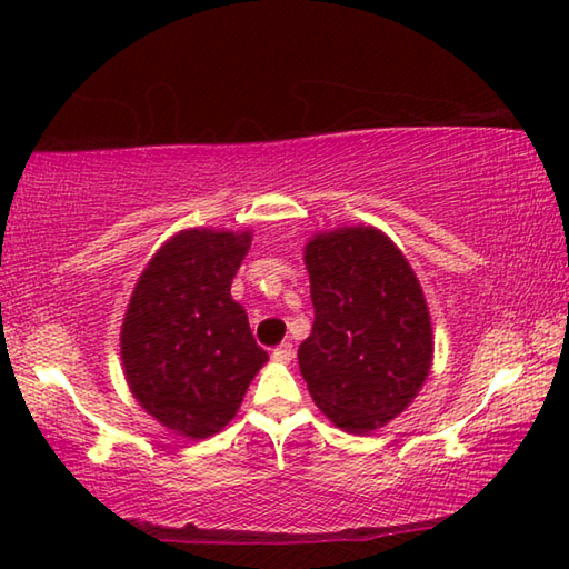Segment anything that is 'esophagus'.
<instances>
[{"mask_svg": "<svg viewBox=\"0 0 569 569\" xmlns=\"http://www.w3.org/2000/svg\"><path fill=\"white\" fill-rule=\"evenodd\" d=\"M276 361H291L293 359V343H281L273 349Z\"/></svg>", "mask_w": 569, "mask_h": 569, "instance_id": "1", "label": "esophagus"}]
</instances>
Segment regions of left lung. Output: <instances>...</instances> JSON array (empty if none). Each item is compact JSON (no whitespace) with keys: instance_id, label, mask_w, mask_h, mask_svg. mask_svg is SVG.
I'll return each instance as SVG.
<instances>
[{"instance_id":"1","label":"left lung","mask_w":569,"mask_h":569,"mask_svg":"<svg viewBox=\"0 0 569 569\" xmlns=\"http://www.w3.org/2000/svg\"><path fill=\"white\" fill-rule=\"evenodd\" d=\"M313 329L298 363L336 427L369 435L409 407L431 366V321L407 258L377 228H343L306 246Z\"/></svg>"}]
</instances>
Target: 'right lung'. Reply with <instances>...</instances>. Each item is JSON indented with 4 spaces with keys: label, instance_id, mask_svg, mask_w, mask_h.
<instances>
[{
    "label": "right lung",
    "instance_id": "1",
    "mask_svg": "<svg viewBox=\"0 0 569 569\" xmlns=\"http://www.w3.org/2000/svg\"><path fill=\"white\" fill-rule=\"evenodd\" d=\"M248 246V233L186 230L132 291L120 336L124 377L142 409L178 435L223 429L268 359L230 298Z\"/></svg>",
    "mask_w": 569,
    "mask_h": 569
}]
</instances>
